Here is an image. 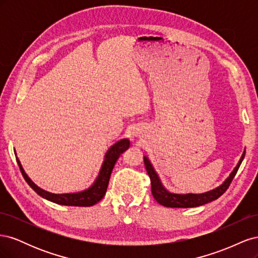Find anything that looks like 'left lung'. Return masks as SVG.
Wrapping results in <instances>:
<instances>
[{
	"label": "left lung",
	"mask_w": 258,
	"mask_h": 258,
	"mask_svg": "<svg viewBox=\"0 0 258 258\" xmlns=\"http://www.w3.org/2000/svg\"><path fill=\"white\" fill-rule=\"evenodd\" d=\"M244 155H245V151L243 152V154H242L237 167L233 169L230 175L225 179V182L222 185L216 187L215 189H212L204 194H186V195L173 194V192L168 191L161 184L160 178L158 174L156 173V171L152 166L150 159H148L146 156H144V165L148 173V176L151 178L153 197L156 199V201H157L159 205L163 207H168V208H194V207L206 205L208 202H211L217 199L218 197H221L222 195L227 190L231 181L237 173L242 160L244 158Z\"/></svg>",
	"instance_id": "8db88e82"
}]
</instances>
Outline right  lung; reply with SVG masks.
Wrapping results in <instances>:
<instances>
[{"label":"right lung","mask_w":258,"mask_h":258,"mask_svg":"<svg viewBox=\"0 0 258 258\" xmlns=\"http://www.w3.org/2000/svg\"><path fill=\"white\" fill-rule=\"evenodd\" d=\"M130 146V141L128 139L119 140L118 142L113 144L108 151L106 152L104 156V161L101 166L99 175L97 176L96 181L89 187V188L85 189L83 191L79 192H72V194H52L47 190L42 189L41 187H38L36 184L32 182L27 173L23 170L19 159L16 157L17 163L19 166V169L22 173V176L25 177L26 182L29 184V186L32 188L37 195H40L44 199H47L54 204L62 205V206H73V207H91L96 205L101 199L104 197V195L107 189L108 181H110V176L113 171V168L117 159L119 158V156L128 150ZM16 154V152H15Z\"/></svg>","instance_id":"1"}]
</instances>
